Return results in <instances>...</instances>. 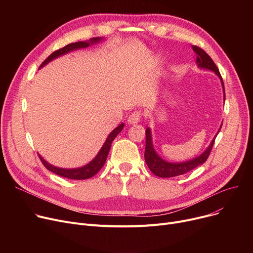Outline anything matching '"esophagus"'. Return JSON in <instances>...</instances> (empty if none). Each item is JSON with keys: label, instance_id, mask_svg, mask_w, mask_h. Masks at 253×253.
Listing matches in <instances>:
<instances>
[{"label": "esophagus", "instance_id": "obj_1", "mask_svg": "<svg viewBox=\"0 0 253 253\" xmlns=\"http://www.w3.org/2000/svg\"><path fill=\"white\" fill-rule=\"evenodd\" d=\"M141 114L139 112H133L131 113L130 116L128 117V123L131 125H135L140 121Z\"/></svg>", "mask_w": 253, "mask_h": 253}]
</instances>
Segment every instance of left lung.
Masks as SVG:
<instances>
[{"label":"left lung","instance_id":"8db88e82","mask_svg":"<svg viewBox=\"0 0 253 253\" xmlns=\"http://www.w3.org/2000/svg\"><path fill=\"white\" fill-rule=\"evenodd\" d=\"M193 50L197 54L196 62H197L199 68L214 72L220 79L222 90H223V99H225L223 81H222V78L219 74V71L217 69V66L215 65L214 61L212 60L211 57L200 47L193 46ZM220 128H221V125H220ZM220 128L218 129L216 135L218 134ZM216 135L214 136L213 139L211 140L209 147L200 156H198V157L192 159V160L185 161V162L171 163V162H167V161L163 160V159L156 153V151L154 149V145H153V140H152V132H151V129L148 127L147 129H145V151H144L145 163H147L148 167L150 168V170L153 172V173L159 177H174V176L184 174V173H187V172L193 170L194 168L205 163V161L208 159V156L212 150V147H213V143H214Z\"/></svg>","mask_w":253,"mask_h":253}]
</instances>
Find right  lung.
<instances>
[{
    "label": "right lung",
    "mask_w": 253,
    "mask_h": 253,
    "mask_svg": "<svg viewBox=\"0 0 253 253\" xmlns=\"http://www.w3.org/2000/svg\"><path fill=\"white\" fill-rule=\"evenodd\" d=\"M102 40H103L102 38L98 37V38H92V39L89 40V41H86V42H77V43H72V44L66 45L63 48H60V49L54 51L51 55H49L48 58L41 64V68H42V66H44L45 64H47L48 62H50L51 60L55 59V58H57L61 55H64V54H66V53H69V52L74 51V50H77V49L87 48L88 46H90L92 44L99 43L100 41H102ZM123 127H124V124L122 123V124H120L117 128H115L111 132L110 135L108 136V138H106L105 142L103 143L102 148L100 149V151L98 152L96 157L93 159V160L90 163H88L87 165H85L83 167L75 168V169L59 168V167H55V166L49 164L48 162H46L40 155H39V157H40V159H41V161L44 164V166L48 170H50L51 172H53V173H55L59 176L66 177V178H70V179H78V180L88 179L92 176H94L97 173V172L102 168V166L104 165V163L106 161V158H108V155H109L113 140L116 138V136L120 133V132L122 131Z\"/></svg>",
    "instance_id": "right-lung-1"
}]
</instances>
